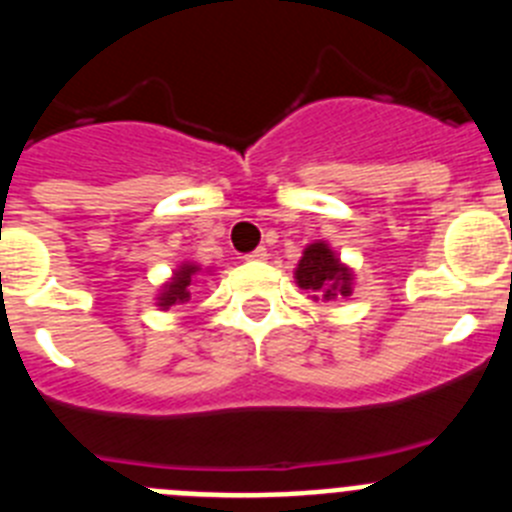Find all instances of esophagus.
<instances>
[{"label": "esophagus", "instance_id": "1", "mask_svg": "<svg viewBox=\"0 0 512 512\" xmlns=\"http://www.w3.org/2000/svg\"><path fill=\"white\" fill-rule=\"evenodd\" d=\"M266 256H269V253H266V248L259 246V248H256V251L248 253L246 259H248V261H266Z\"/></svg>", "mask_w": 512, "mask_h": 512}]
</instances>
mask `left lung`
<instances>
[{"label": "left lung", "instance_id": "1", "mask_svg": "<svg viewBox=\"0 0 512 512\" xmlns=\"http://www.w3.org/2000/svg\"><path fill=\"white\" fill-rule=\"evenodd\" d=\"M295 282L297 287L305 289L312 302L343 300L354 292V269L343 264L328 243L315 241L302 251Z\"/></svg>", "mask_w": 512, "mask_h": 512}]
</instances>
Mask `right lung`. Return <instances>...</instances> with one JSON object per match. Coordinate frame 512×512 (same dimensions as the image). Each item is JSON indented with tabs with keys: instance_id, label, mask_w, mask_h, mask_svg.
<instances>
[{
	"instance_id": "1",
	"label": "right lung",
	"mask_w": 512,
	"mask_h": 512,
	"mask_svg": "<svg viewBox=\"0 0 512 512\" xmlns=\"http://www.w3.org/2000/svg\"><path fill=\"white\" fill-rule=\"evenodd\" d=\"M197 274H207V271H202L200 264H192V261H184V264L176 266L169 282H164L158 289L156 305L161 310H169V307L184 305V302L192 300V287Z\"/></svg>"
}]
</instances>
